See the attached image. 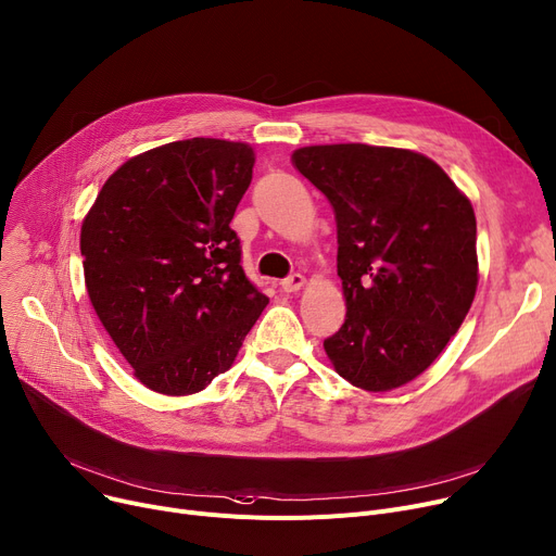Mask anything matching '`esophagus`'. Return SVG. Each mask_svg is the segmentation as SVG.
I'll return each mask as SVG.
<instances>
[{"mask_svg":"<svg viewBox=\"0 0 556 556\" xmlns=\"http://www.w3.org/2000/svg\"><path fill=\"white\" fill-rule=\"evenodd\" d=\"M304 283H306L304 275L292 273V275H288V277L281 281V290H283V292H298V290L304 288Z\"/></svg>","mask_w":556,"mask_h":556,"instance_id":"esophagus-1","label":"esophagus"}]
</instances>
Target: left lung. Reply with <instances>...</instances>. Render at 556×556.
<instances>
[{"mask_svg":"<svg viewBox=\"0 0 556 556\" xmlns=\"http://www.w3.org/2000/svg\"><path fill=\"white\" fill-rule=\"evenodd\" d=\"M338 224L346 319L324 351L364 391L418 378L456 336L478 286L476 216L431 159L362 142L294 150Z\"/></svg>","mask_w":556,"mask_h":556,"instance_id":"left-lung-1","label":"left lung"}]
</instances>
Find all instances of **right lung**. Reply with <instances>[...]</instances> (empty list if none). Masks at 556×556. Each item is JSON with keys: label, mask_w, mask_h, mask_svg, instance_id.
<instances>
[{"label": "right lung", "mask_w": 556, "mask_h": 556, "mask_svg": "<svg viewBox=\"0 0 556 556\" xmlns=\"http://www.w3.org/2000/svg\"><path fill=\"white\" fill-rule=\"evenodd\" d=\"M252 167L245 142H167L111 174L83 220L89 300L147 389L203 391L268 304L230 228Z\"/></svg>", "instance_id": "obj_1"}]
</instances>
